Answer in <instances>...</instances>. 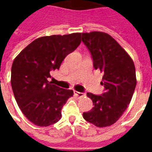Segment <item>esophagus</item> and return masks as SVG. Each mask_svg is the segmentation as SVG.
Segmentation results:
<instances>
[{"label": "esophagus", "instance_id": "34e87169", "mask_svg": "<svg viewBox=\"0 0 152 152\" xmlns=\"http://www.w3.org/2000/svg\"><path fill=\"white\" fill-rule=\"evenodd\" d=\"M74 94L76 95V97H78V98H81V97H83V96L85 95L83 93L77 92V91H74Z\"/></svg>", "mask_w": 152, "mask_h": 152}]
</instances>
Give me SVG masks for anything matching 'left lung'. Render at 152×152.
<instances>
[{
	"label": "left lung",
	"mask_w": 152,
	"mask_h": 152,
	"mask_svg": "<svg viewBox=\"0 0 152 152\" xmlns=\"http://www.w3.org/2000/svg\"><path fill=\"white\" fill-rule=\"evenodd\" d=\"M81 40L91 53L94 66L103 73L102 95L87 93L94 107L83 113L86 121L99 128L112 125L129 104L137 84L134 61L116 40L105 32L82 33Z\"/></svg>",
	"instance_id": "left-lung-1"
}]
</instances>
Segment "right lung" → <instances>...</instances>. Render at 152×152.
<instances>
[{"label":"right lung","instance_id":"add662e5","mask_svg":"<svg viewBox=\"0 0 152 152\" xmlns=\"http://www.w3.org/2000/svg\"><path fill=\"white\" fill-rule=\"evenodd\" d=\"M81 33L53 35L33 40L15 58L11 86L15 100L26 117L37 126L46 127L62 116V108L72 97L71 89L49 82L50 72L59 69L67 54L80 44Z\"/></svg>","mask_w":152,"mask_h":152}]
</instances>
